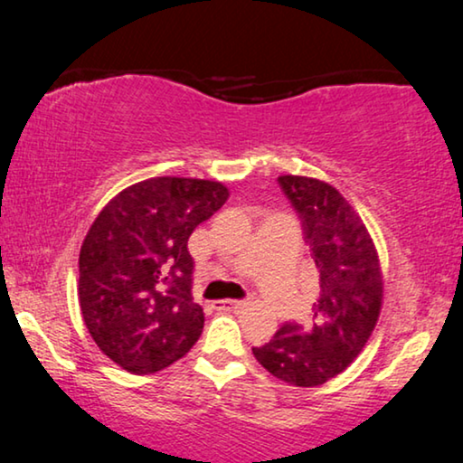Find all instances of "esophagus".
I'll return each instance as SVG.
<instances>
[{"label": "esophagus", "mask_w": 463, "mask_h": 463, "mask_svg": "<svg viewBox=\"0 0 463 463\" xmlns=\"http://www.w3.org/2000/svg\"><path fill=\"white\" fill-rule=\"evenodd\" d=\"M246 306V301H236V299H223L214 303L217 309H225V312H236V309H242Z\"/></svg>", "instance_id": "obj_1"}]
</instances>
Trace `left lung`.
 <instances>
[{
  "label": "left lung",
  "mask_w": 463,
  "mask_h": 463,
  "mask_svg": "<svg viewBox=\"0 0 463 463\" xmlns=\"http://www.w3.org/2000/svg\"><path fill=\"white\" fill-rule=\"evenodd\" d=\"M303 223L318 271L312 326L284 325L269 344L252 347L257 363L297 388L337 377L364 350L383 306V274L364 221L339 189L314 176H278Z\"/></svg>",
  "instance_id": "1"
}]
</instances>
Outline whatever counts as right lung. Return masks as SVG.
Instances as JSON below:
<instances>
[{
  "mask_svg": "<svg viewBox=\"0 0 463 463\" xmlns=\"http://www.w3.org/2000/svg\"><path fill=\"white\" fill-rule=\"evenodd\" d=\"M227 198L219 181L154 176L122 189L94 219L80 249V309L99 350L124 371L166 369L200 339L187 240Z\"/></svg>",
  "mask_w": 463,
  "mask_h": 463,
  "instance_id": "1",
  "label": "right lung"
}]
</instances>
